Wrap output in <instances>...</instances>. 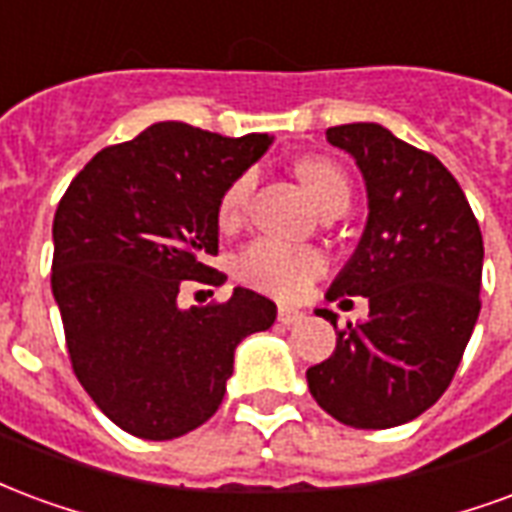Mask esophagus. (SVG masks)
Returning <instances> with one entry per match:
<instances>
[{
  "label": "esophagus",
  "mask_w": 512,
  "mask_h": 512,
  "mask_svg": "<svg viewBox=\"0 0 512 512\" xmlns=\"http://www.w3.org/2000/svg\"><path fill=\"white\" fill-rule=\"evenodd\" d=\"M304 318V312L296 310V307H279L277 310V321L282 326H293V323H299Z\"/></svg>",
  "instance_id": "1"
}]
</instances>
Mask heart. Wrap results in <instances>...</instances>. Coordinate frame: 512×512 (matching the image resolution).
Here are the masks:
<instances>
[{"instance_id": "obj_1", "label": "heart", "mask_w": 512, "mask_h": 512, "mask_svg": "<svg viewBox=\"0 0 512 512\" xmlns=\"http://www.w3.org/2000/svg\"><path fill=\"white\" fill-rule=\"evenodd\" d=\"M296 172L321 211L337 202L348 205L351 200V183H348L345 169L329 158H304L299 161ZM255 183V172H244L224 189L219 211H216L222 230H233L235 224L244 219L249 200L255 194ZM323 271H326V257L318 249L293 246L285 241H274V238H260L235 257V277L246 282L249 288L263 290L279 299L304 296Z\"/></svg>"}]
</instances>
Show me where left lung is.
Returning <instances> with one entry per match:
<instances>
[{"instance_id":"obj_1","label":"left lung","mask_w":512,"mask_h":512,"mask_svg":"<svg viewBox=\"0 0 512 512\" xmlns=\"http://www.w3.org/2000/svg\"><path fill=\"white\" fill-rule=\"evenodd\" d=\"M326 139L354 156L367 189L365 233L326 299L365 296L370 315L337 332L307 384L337 422L395 428L428 411L461 365L480 315L483 235L436 156L378 123L334 126Z\"/></svg>"}]
</instances>
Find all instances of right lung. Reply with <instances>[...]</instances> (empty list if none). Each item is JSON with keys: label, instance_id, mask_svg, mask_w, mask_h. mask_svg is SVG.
Masks as SVG:
<instances>
[{"label": "right lung", "instance_id": "1", "mask_svg": "<svg viewBox=\"0 0 512 512\" xmlns=\"http://www.w3.org/2000/svg\"><path fill=\"white\" fill-rule=\"evenodd\" d=\"M271 145L153 123L104 147L54 213L51 293L73 373L131 436L178 439L216 414L238 343L277 321V304L235 288L224 304L180 310V282L222 285L219 200Z\"/></svg>", "mask_w": 512, "mask_h": 512}]
</instances>
